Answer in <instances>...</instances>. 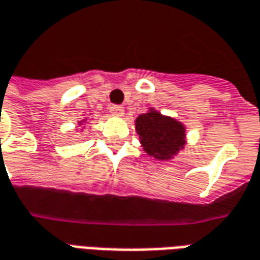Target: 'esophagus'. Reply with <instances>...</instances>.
Wrapping results in <instances>:
<instances>
[{"instance_id": "esophagus-1", "label": "esophagus", "mask_w": 260, "mask_h": 260, "mask_svg": "<svg viewBox=\"0 0 260 260\" xmlns=\"http://www.w3.org/2000/svg\"><path fill=\"white\" fill-rule=\"evenodd\" d=\"M124 111V107H121V105H112L111 108H110V112H111L112 115H115V117H122Z\"/></svg>"}]
</instances>
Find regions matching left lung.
<instances>
[{
	"mask_svg": "<svg viewBox=\"0 0 260 260\" xmlns=\"http://www.w3.org/2000/svg\"><path fill=\"white\" fill-rule=\"evenodd\" d=\"M136 134L145 153L156 160L173 159L186 145V126L183 122L163 115L155 108L141 114L135 119Z\"/></svg>",
	"mask_w": 260,
	"mask_h": 260,
	"instance_id": "1",
	"label": "left lung"
}]
</instances>
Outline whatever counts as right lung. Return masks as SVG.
<instances>
[{"instance_id": "obj_1", "label": "right lung", "mask_w": 260, "mask_h": 260, "mask_svg": "<svg viewBox=\"0 0 260 260\" xmlns=\"http://www.w3.org/2000/svg\"><path fill=\"white\" fill-rule=\"evenodd\" d=\"M86 121H87V118H86V119H81V121H79V125H83L84 122H86Z\"/></svg>"}]
</instances>
